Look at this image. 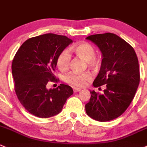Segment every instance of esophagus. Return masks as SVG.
<instances>
[{"mask_svg": "<svg viewBox=\"0 0 147 147\" xmlns=\"http://www.w3.org/2000/svg\"><path fill=\"white\" fill-rule=\"evenodd\" d=\"M73 90H74V93H77V92H78V91H80V90H81V88H79L74 87V88H73Z\"/></svg>", "mask_w": 147, "mask_h": 147, "instance_id": "1", "label": "esophagus"}]
</instances>
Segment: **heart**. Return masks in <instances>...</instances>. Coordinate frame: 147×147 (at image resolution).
I'll return each instance as SVG.
<instances>
[{
  "instance_id": "obj_1",
  "label": "heart",
  "mask_w": 147,
  "mask_h": 147,
  "mask_svg": "<svg viewBox=\"0 0 147 147\" xmlns=\"http://www.w3.org/2000/svg\"><path fill=\"white\" fill-rule=\"evenodd\" d=\"M72 50L77 57L86 61L89 68H97L100 64V60L98 57L95 56L96 49L91 44L88 42H81L74 47ZM71 61L70 53L67 50L63 51L57 60L58 69L61 71H66L69 69ZM91 80V75L85 72L82 74H77L71 72L63 76V81L66 84L74 87H82L86 82Z\"/></svg>"
}]
</instances>
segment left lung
Instances as JSON below:
<instances>
[{"mask_svg": "<svg viewBox=\"0 0 147 147\" xmlns=\"http://www.w3.org/2000/svg\"><path fill=\"white\" fill-rule=\"evenodd\" d=\"M86 39L94 42L102 54L93 86L105 85V89L103 94L90 91L86 112L97 121L107 122L124 113L135 96L140 80L138 59L132 47L115 34H97Z\"/></svg>", "mask_w": 147, "mask_h": 147, "instance_id": "8db88e82", "label": "left lung"}]
</instances>
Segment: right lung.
Here are the masks:
<instances>
[{
    "mask_svg": "<svg viewBox=\"0 0 147 147\" xmlns=\"http://www.w3.org/2000/svg\"><path fill=\"white\" fill-rule=\"evenodd\" d=\"M73 41L66 36L49 34L31 37L18 49L12 63L15 91L23 107L40 118L59 114L74 93L71 87L60 84L48 90V82H57L54 72L57 60Z\"/></svg>",
    "mask_w": 147,
    "mask_h": 147,
    "instance_id": "1",
    "label": "right lung"
}]
</instances>
